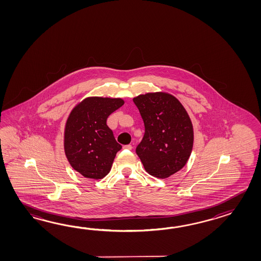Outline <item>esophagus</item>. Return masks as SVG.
I'll return each instance as SVG.
<instances>
[{
    "label": "esophagus",
    "instance_id": "obj_1",
    "mask_svg": "<svg viewBox=\"0 0 261 261\" xmlns=\"http://www.w3.org/2000/svg\"><path fill=\"white\" fill-rule=\"evenodd\" d=\"M123 148H124V149L132 150L133 149V146H132L130 144H127V145H124Z\"/></svg>",
    "mask_w": 261,
    "mask_h": 261
}]
</instances>
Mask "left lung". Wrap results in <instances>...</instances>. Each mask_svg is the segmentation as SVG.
Masks as SVG:
<instances>
[{
    "mask_svg": "<svg viewBox=\"0 0 261 261\" xmlns=\"http://www.w3.org/2000/svg\"><path fill=\"white\" fill-rule=\"evenodd\" d=\"M144 120L136 153L150 175L165 179L187 164L194 142L192 121L173 95L158 91L133 98Z\"/></svg>",
    "mask_w": 261,
    "mask_h": 261,
    "instance_id": "1",
    "label": "left lung"
}]
</instances>
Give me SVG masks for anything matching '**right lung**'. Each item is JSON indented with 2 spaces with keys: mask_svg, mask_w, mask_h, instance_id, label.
<instances>
[{
  "mask_svg": "<svg viewBox=\"0 0 261 261\" xmlns=\"http://www.w3.org/2000/svg\"><path fill=\"white\" fill-rule=\"evenodd\" d=\"M121 98L90 96L72 108L64 128V152L74 171L84 177L106 176L121 145L117 143L107 117L124 105Z\"/></svg>",
  "mask_w": 261,
  "mask_h": 261,
  "instance_id": "1",
  "label": "right lung"
}]
</instances>
